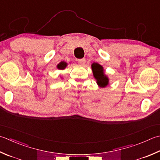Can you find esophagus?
<instances>
[{
	"mask_svg": "<svg viewBox=\"0 0 160 160\" xmlns=\"http://www.w3.org/2000/svg\"><path fill=\"white\" fill-rule=\"evenodd\" d=\"M78 63H79L80 65H84V64H85V62H86V59H85V58H82V59H78Z\"/></svg>",
	"mask_w": 160,
	"mask_h": 160,
	"instance_id": "34e87169",
	"label": "esophagus"
}]
</instances>
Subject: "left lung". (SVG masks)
Segmentation results:
<instances>
[{
	"label": "left lung",
	"mask_w": 160,
	"mask_h": 160,
	"mask_svg": "<svg viewBox=\"0 0 160 160\" xmlns=\"http://www.w3.org/2000/svg\"><path fill=\"white\" fill-rule=\"evenodd\" d=\"M92 69L93 77L96 78V82L100 87H105L109 84V78L104 73V69L101 65L98 63L92 64Z\"/></svg>",
	"instance_id": "1"
}]
</instances>
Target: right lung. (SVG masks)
<instances>
[{
    "label": "right lung",
    "instance_id": "add662e5",
    "mask_svg": "<svg viewBox=\"0 0 160 160\" xmlns=\"http://www.w3.org/2000/svg\"><path fill=\"white\" fill-rule=\"evenodd\" d=\"M67 64L66 63V62H61L60 63H59V64H58L57 67H58V69L63 70V69H64V68H66V67H67Z\"/></svg>",
    "mask_w": 160,
    "mask_h": 160
}]
</instances>
